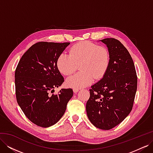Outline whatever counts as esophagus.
I'll use <instances>...</instances> for the list:
<instances>
[{
    "mask_svg": "<svg viewBox=\"0 0 153 153\" xmlns=\"http://www.w3.org/2000/svg\"><path fill=\"white\" fill-rule=\"evenodd\" d=\"M73 91L74 92H75V93H76V92H78V91H79V89H76V88H74V89H73Z\"/></svg>",
    "mask_w": 153,
    "mask_h": 153,
    "instance_id": "obj_1",
    "label": "esophagus"
}]
</instances>
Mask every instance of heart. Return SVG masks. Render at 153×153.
I'll return each mask as SVG.
<instances>
[{
  "mask_svg": "<svg viewBox=\"0 0 153 153\" xmlns=\"http://www.w3.org/2000/svg\"><path fill=\"white\" fill-rule=\"evenodd\" d=\"M110 64L108 49L100 47L89 41H83L70 49L69 54L64 52L60 54L57 66L60 72L69 75L76 71L79 65L81 72L69 76L66 81L67 86L82 88L87 86L94 79H100L107 71Z\"/></svg>",
  "mask_w": 153,
  "mask_h": 153,
  "instance_id": "obj_1",
  "label": "heart"
}]
</instances>
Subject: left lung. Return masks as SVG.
Returning <instances> with one entry per match:
<instances>
[{
    "label": "left lung",
    "mask_w": 153,
    "mask_h": 153,
    "mask_svg": "<svg viewBox=\"0 0 153 153\" xmlns=\"http://www.w3.org/2000/svg\"><path fill=\"white\" fill-rule=\"evenodd\" d=\"M100 41L108 48L110 64L103 78L91 86L86 112L94 126L108 130L121 123L131 111L137 76L130 54L119 40L105 38Z\"/></svg>",
    "instance_id": "obj_1"
}]
</instances>
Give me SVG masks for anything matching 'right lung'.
<instances>
[{
  "label": "right lung",
  "mask_w": 153,
  "mask_h": 153,
  "mask_svg": "<svg viewBox=\"0 0 153 153\" xmlns=\"http://www.w3.org/2000/svg\"><path fill=\"white\" fill-rule=\"evenodd\" d=\"M69 44L38 42L29 48L18 64L15 74L18 104L26 117L39 126L48 128L57 123L73 95L71 89L52 94L64 81L57 61Z\"/></svg>",
  "instance_id": "right-lung-1"
}]
</instances>
